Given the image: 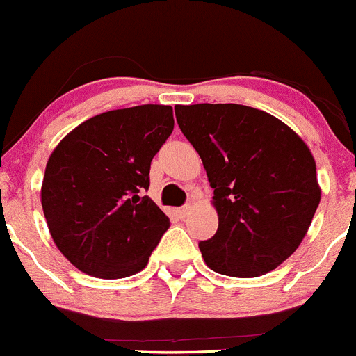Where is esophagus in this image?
<instances>
[{
	"label": "esophagus",
	"instance_id": "1",
	"mask_svg": "<svg viewBox=\"0 0 356 356\" xmlns=\"http://www.w3.org/2000/svg\"><path fill=\"white\" fill-rule=\"evenodd\" d=\"M190 209H192V206H190V204H185V206H181V207H178L177 209V214L179 218H186L188 216V213H190Z\"/></svg>",
	"mask_w": 356,
	"mask_h": 356
}]
</instances>
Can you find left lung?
Returning a JSON list of instances; mask_svg holds the SVG:
<instances>
[{
	"mask_svg": "<svg viewBox=\"0 0 356 356\" xmlns=\"http://www.w3.org/2000/svg\"><path fill=\"white\" fill-rule=\"evenodd\" d=\"M183 135L214 188L216 234L199 242L211 270L259 277L298 249L320 202L315 159L273 115L238 104L177 105Z\"/></svg>",
	"mask_w": 356,
	"mask_h": 356,
	"instance_id": "obj_1",
	"label": "left lung"
}]
</instances>
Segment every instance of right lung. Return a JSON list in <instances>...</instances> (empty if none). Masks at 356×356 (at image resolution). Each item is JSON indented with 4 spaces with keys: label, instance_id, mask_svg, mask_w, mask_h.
Segmentation results:
<instances>
[{
    "label": "right lung",
    "instance_id": "right-lung-1",
    "mask_svg": "<svg viewBox=\"0 0 356 356\" xmlns=\"http://www.w3.org/2000/svg\"><path fill=\"white\" fill-rule=\"evenodd\" d=\"M173 128L170 105L118 108L84 121L54 150L41 204L55 244L81 272L122 279L145 268L170 218L143 192Z\"/></svg>",
    "mask_w": 356,
    "mask_h": 356
}]
</instances>
